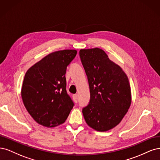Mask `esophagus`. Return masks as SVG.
Here are the masks:
<instances>
[{"label":"esophagus","instance_id":"34e87169","mask_svg":"<svg viewBox=\"0 0 160 160\" xmlns=\"http://www.w3.org/2000/svg\"><path fill=\"white\" fill-rule=\"evenodd\" d=\"M73 98L75 102H78V94H74L73 95Z\"/></svg>","mask_w":160,"mask_h":160}]
</instances>
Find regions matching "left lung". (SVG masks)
Returning a JSON list of instances; mask_svg holds the SVG:
<instances>
[{
	"mask_svg": "<svg viewBox=\"0 0 160 160\" xmlns=\"http://www.w3.org/2000/svg\"><path fill=\"white\" fill-rule=\"evenodd\" d=\"M80 56L88 76L90 100L82 110L86 123L98 132H106L119 124L132 103L127 75L104 50L81 49Z\"/></svg>",
	"mask_w": 160,
	"mask_h": 160,
	"instance_id": "8db88e82",
	"label": "left lung"
}]
</instances>
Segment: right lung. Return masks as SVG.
<instances>
[{"mask_svg":"<svg viewBox=\"0 0 160 160\" xmlns=\"http://www.w3.org/2000/svg\"><path fill=\"white\" fill-rule=\"evenodd\" d=\"M76 50L52 52L37 62L25 74L21 97L26 109L39 124L53 128L63 123L74 103L66 90V70Z\"/></svg>","mask_w":160,"mask_h":160,"instance_id":"obj_1","label":"right lung"}]
</instances>
